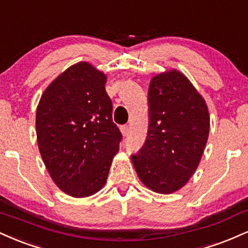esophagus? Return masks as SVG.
Masks as SVG:
<instances>
[{"mask_svg":"<svg viewBox=\"0 0 248 248\" xmlns=\"http://www.w3.org/2000/svg\"><path fill=\"white\" fill-rule=\"evenodd\" d=\"M120 130H121L122 135H124V136H127V135H128V133H129V127H128L127 124H124V126H121V127H120Z\"/></svg>","mask_w":248,"mask_h":248,"instance_id":"34e87169","label":"esophagus"}]
</instances>
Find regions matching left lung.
Here are the masks:
<instances>
[{
    "mask_svg": "<svg viewBox=\"0 0 248 248\" xmlns=\"http://www.w3.org/2000/svg\"><path fill=\"white\" fill-rule=\"evenodd\" d=\"M148 104V136L132 160L144 186L171 194L198 169L209 136V112L203 97L175 69L153 77Z\"/></svg>",
    "mask_w": 248,
    "mask_h": 248,
    "instance_id": "1",
    "label": "left lung"
}]
</instances>
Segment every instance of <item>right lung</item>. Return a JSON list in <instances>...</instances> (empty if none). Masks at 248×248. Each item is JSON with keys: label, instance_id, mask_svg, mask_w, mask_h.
Instances as JSON below:
<instances>
[{"label": "right lung", "instance_id": "obj_1", "mask_svg": "<svg viewBox=\"0 0 248 248\" xmlns=\"http://www.w3.org/2000/svg\"><path fill=\"white\" fill-rule=\"evenodd\" d=\"M107 77L88 62L60 74L35 115L39 151L62 192L86 198L103 188L122 135L112 120Z\"/></svg>", "mask_w": 248, "mask_h": 248}]
</instances>
